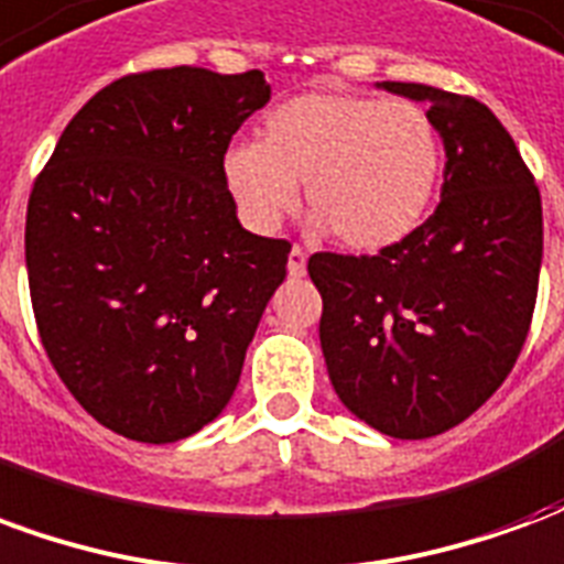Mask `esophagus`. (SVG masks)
Listing matches in <instances>:
<instances>
[{"mask_svg": "<svg viewBox=\"0 0 564 564\" xmlns=\"http://www.w3.org/2000/svg\"><path fill=\"white\" fill-rule=\"evenodd\" d=\"M305 265H307V250H305V247L295 245L293 250H290V262H286V271H290L293 278H302V274H305Z\"/></svg>", "mask_w": 564, "mask_h": 564, "instance_id": "obj_1", "label": "esophagus"}]
</instances>
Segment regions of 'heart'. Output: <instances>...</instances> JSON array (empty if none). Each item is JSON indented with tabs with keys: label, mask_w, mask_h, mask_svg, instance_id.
Returning a JSON list of instances; mask_svg holds the SVG:
<instances>
[{
	"label": "heart",
	"mask_w": 564,
	"mask_h": 564,
	"mask_svg": "<svg viewBox=\"0 0 564 564\" xmlns=\"http://www.w3.org/2000/svg\"><path fill=\"white\" fill-rule=\"evenodd\" d=\"M441 135L414 102L314 90L271 108L262 139L223 150V184L253 232H274L299 205L350 250H383L414 232L441 181Z\"/></svg>",
	"instance_id": "1"
}]
</instances>
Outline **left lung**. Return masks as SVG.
Wrapping results in <instances>:
<instances>
[{"label": "left lung", "mask_w": 564, "mask_h": 564, "mask_svg": "<svg viewBox=\"0 0 564 564\" xmlns=\"http://www.w3.org/2000/svg\"><path fill=\"white\" fill-rule=\"evenodd\" d=\"M429 105L444 141L435 214L375 257L314 253L319 344L344 408L383 435L447 432L505 383L532 326L541 193L498 117L471 96L380 80Z\"/></svg>", "instance_id": "left-lung-1"}]
</instances>
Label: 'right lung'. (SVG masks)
Listing matches in <instances>:
<instances>
[{"mask_svg": "<svg viewBox=\"0 0 564 564\" xmlns=\"http://www.w3.org/2000/svg\"><path fill=\"white\" fill-rule=\"evenodd\" d=\"M269 99L259 68L127 75L72 117L35 177L39 335L68 392L117 435L189 437L238 387L290 241L238 223L220 162Z\"/></svg>", "mask_w": 564, "mask_h": 564, "instance_id": "1", "label": "right lung"}]
</instances>
